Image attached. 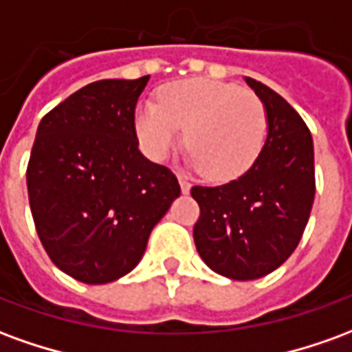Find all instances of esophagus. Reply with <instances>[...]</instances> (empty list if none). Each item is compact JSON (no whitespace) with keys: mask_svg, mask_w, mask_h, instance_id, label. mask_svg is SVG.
Wrapping results in <instances>:
<instances>
[{"mask_svg":"<svg viewBox=\"0 0 352 352\" xmlns=\"http://www.w3.org/2000/svg\"><path fill=\"white\" fill-rule=\"evenodd\" d=\"M179 184H181V190H183V194H188L190 192V183H188V179L183 175H179Z\"/></svg>","mask_w":352,"mask_h":352,"instance_id":"esophagus-1","label":"esophagus"}]
</instances>
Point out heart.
I'll list each match as a JSON object with an SVG mask.
<instances>
[{
  "instance_id": "1",
  "label": "heart",
  "mask_w": 352,
  "mask_h": 352,
  "mask_svg": "<svg viewBox=\"0 0 352 352\" xmlns=\"http://www.w3.org/2000/svg\"><path fill=\"white\" fill-rule=\"evenodd\" d=\"M188 158L209 181H230L251 168L264 146L267 111L251 90L213 79H186L162 88L135 113L141 145L164 160L181 138Z\"/></svg>"
}]
</instances>
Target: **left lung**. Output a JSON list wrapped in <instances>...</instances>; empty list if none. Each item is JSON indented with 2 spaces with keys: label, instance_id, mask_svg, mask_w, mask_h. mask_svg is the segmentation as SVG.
<instances>
[{
  "label": "left lung",
  "instance_id": "obj_1",
  "mask_svg": "<svg viewBox=\"0 0 352 352\" xmlns=\"http://www.w3.org/2000/svg\"><path fill=\"white\" fill-rule=\"evenodd\" d=\"M264 101L267 139L243 175L219 186H192L199 219L194 243L213 272L236 280L264 277L294 252L315 199L313 138L279 94L245 77Z\"/></svg>",
  "mask_w": 352,
  "mask_h": 352
}]
</instances>
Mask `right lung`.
I'll return each mask as SVG.
<instances>
[{
    "label": "right lung",
    "instance_id": "right-lung-1",
    "mask_svg": "<svg viewBox=\"0 0 352 352\" xmlns=\"http://www.w3.org/2000/svg\"><path fill=\"white\" fill-rule=\"evenodd\" d=\"M148 75L82 87L43 116L26 183L37 236L73 279L130 273L181 194L175 173L139 153L135 105Z\"/></svg>",
    "mask_w": 352,
    "mask_h": 352
}]
</instances>
